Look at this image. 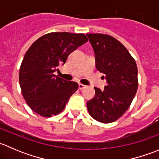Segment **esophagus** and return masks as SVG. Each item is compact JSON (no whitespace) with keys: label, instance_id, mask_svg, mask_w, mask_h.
I'll return each mask as SVG.
<instances>
[{"label":"esophagus","instance_id":"1","mask_svg":"<svg viewBox=\"0 0 159 159\" xmlns=\"http://www.w3.org/2000/svg\"><path fill=\"white\" fill-rule=\"evenodd\" d=\"M85 88V85H84V84H78V89L79 90H82L83 89H84Z\"/></svg>","mask_w":159,"mask_h":159}]
</instances>
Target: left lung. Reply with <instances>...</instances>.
Masks as SVG:
<instances>
[{
	"mask_svg": "<svg viewBox=\"0 0 159 159\" xmlns=\"http://www.w3.org/2000/svg\"><path fill=\"white\" fill-rule=\"evenodd\" d=\"M95 55V66L107 85L94 88L95 94L87 102L96 121H116L129 108L138 89V68L134 59L120 41L110 35L87 34Z\"/></svg>",
	"mask_w": 159,
	"mask_h": 159,
	"instance_id": "obj_1",
	"label": "left lung"
}]
</instances>
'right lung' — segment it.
Instances as JSON below:
<instances>
[{"instance_id": "right-lung-1", "label": "right lung", "mask_w": 159, "mask_h": 159, "mask_svg": "<svg viewBox=\"0 0 159 159\" xmlns=\"http://www.w3.org/2000/svg\"><path fill=\"white\" fill-rule=\"evenodd\" d=\"M89 41L84 34L53 32L38 38L25 54L19 72L22 94L28 106L43 117L63 111L78 89L75 81L54 75L68 55Z\"/></svg>"}]
</instances>
